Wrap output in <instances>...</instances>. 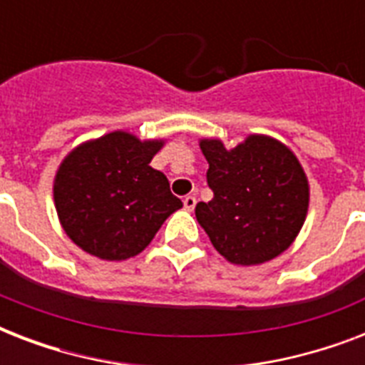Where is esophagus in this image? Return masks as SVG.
I'll return each mask as SVG.
<instances>
[{"instance_id":"obj_1","label":"esophagus","mask_w":365,"mask_h":365,"mask_svg":"<svg viewBox=\"0 0 365 365\" xmlns=\"http://www.w3.org/2000/svg\"><path fill=\"white\" fill-rule=\"evenodd\" d=\"M195 205H197V199H195L193 195H187V197H183V206H185V210H193Z\"/></svg>"}]
</instances>
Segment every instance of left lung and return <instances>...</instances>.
<instances>
[{
	"instance_id": "8db88e82",
	"label": "left lung",
	"mask_w": 365,
	"mask_h": 365,
	"mask_svg": "<svg viewBox=\"0 0 365 365\" xmlns=\"http://www.w3.org/2000/svg\"><path fill=\"white\" fill-rule=\"evenodd\" d=\"M214 193L195 216L214 248L235 265H259L288 250L303 227L309 182L299 160L274 138L252 134L237 148L200 140Z\"/></svg>"
}]
</instances>
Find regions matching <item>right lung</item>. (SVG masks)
I'll return each mask as SVG.
<instances>
[{
    "label": "right lung",
    "mask_w": 365,
    "mask_h": 365,
    "mask_svg": "<svg viewBox=\"0 0 365 365\" xmlns=\"http://www.w3.org/2000/svg\"><path fill=\"white\" fill-rule=\"evenodd\" d=\"M163 140L115 130L81 143L54 178V205L66 235L100 259L134 257L182 208L163 172L149 166Z\"/></svg>",
    "instance_id": "1"
}]
</instances>
